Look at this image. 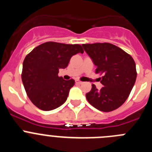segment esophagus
Returning <instances> with one entry per match:
<instances>
[{
  "label": "esophagus",
  "mask_w": 152,
  "mask_h": 152,
  "mask_svg": "<svg viewBox=\"0 0 152 152\" xmlns=\"http://www.w3.org/2000/svg\"><path fill=\"white\" fill-rule=\"evenodd\" d=\"M75 83L77 84H82L83 82L82 81H80V80H75Z\"/></svg>",
  "instance_id": "1"
}]
</instances>
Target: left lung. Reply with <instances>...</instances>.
Returning a JSON list of instances; mask_svg holds the SVG:
<instances>
[{"label":"left lung","mask_w":152,"mask_h":152,"mask_svg":"<svg viewBox=\"0 0 152 152\" xmlns=\"http://www.w3.org/2000/svg\"><path fill=\"white\" fill-rule=\"evenodd\" d=\"M85 52L96 66L95 73L102 77L103 85L97 90L92 84L86 98L91 105L103 112H110L121 107L129 96L136 80L135 63L123 49L108 42L83 44Z\"/></svg>","instance_id":"obj_1"}]
</instances>
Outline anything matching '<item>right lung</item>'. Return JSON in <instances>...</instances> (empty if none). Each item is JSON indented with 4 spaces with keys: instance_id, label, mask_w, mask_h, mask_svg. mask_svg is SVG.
Masks as SVG:
<instances>
[{
    "instance_id": "1",
    "label": "right lung",
    "mask_w": 152,
    "mask_h": 152,
    "mask_svg": "<svg viewBox=\"0 0 152 152\" xmlns=\"http://www.w3.org/2000/svg\"><path fill=\"white\" fill-rule=\"evenodd\" d=\"M84 49L78 44L47 42L26 56L23 63L22 81L31 102L44 111L52 110L66 101L75 80L58 77L60 68L68 66L71 58Z\"/></svg>"
}]
</instances>
